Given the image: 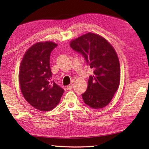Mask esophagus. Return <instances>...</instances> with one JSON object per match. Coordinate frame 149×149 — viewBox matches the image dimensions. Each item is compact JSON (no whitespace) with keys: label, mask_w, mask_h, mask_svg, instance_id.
Masks as SVG:
<instances>
[{"label":"esophagus","mask_w":149,"mask_h":149,"mask_svg":"<svg viewBox=\"0 0 149 149\" xmlns=\"http://www.w3.org/2000/svg\"><path fill=\"white\" fill-rule=\"evenodd\" d=\"M72 88V84L69 85H68V86H66L67 90H71Z\"/></svg>","instance_id":"obj_1"}]
</instances>
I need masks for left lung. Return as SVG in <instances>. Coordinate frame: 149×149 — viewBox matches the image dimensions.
<instances>
[{"mask_svg":"<svg viewBox=\"0 0 149 149\" xmlns=\"http://www.w3.org/2000/svg\"><path fill=\"white\" fill-rule=\"evenodd\" d=\"M70 47L84 56L93 70L83 100L95 109L110 103L120 83V64L114 48L102 36L87 33L70 42Z\"/></svg>","mask_w":149,"mask_h":149,"instance_id":"obj_1","label":"left lung"}]
</instances>
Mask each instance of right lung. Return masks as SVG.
Segmentation results:
<instances>
[{"instance_id": "right-lung-1", "label": "right lung", "mask_w": 149, "mask_h": 149, "mask_svg": "<svg viewBox=\"0 0 149 149\" xmlns=\"http://www.w3.org/2000/svg\"><path fill=\"white\" fill-rule=\"evenodd\" d=\"M56 46L57 43L50 41L35 43L25 52L20 64L21 93L31 106L41 111L52 110L64 92L51 79L50 56Z\"/></svg>"}]
</instances>
